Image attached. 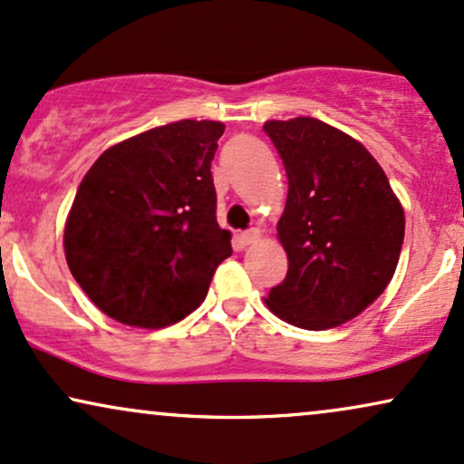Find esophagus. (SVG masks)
I'll return each mask as SVG.
<instances>
[{
  "label": "esophagus",
  "instance_id": "obj_1",
  "mask_svg": "<svg viewBox=\"0 0 464 464\" xmlns=\"http://www.w3.org/2000/svg\"><path fill=\"white\" fill-rule=\"evenodd\" d=\"M241 241H243L245 245H251V243L260 241V230H256V227H251V230L243 232V234H241Z\"/></svg>",
  "mask_w": 464,
  "mask_h": 464
}]
</instances>
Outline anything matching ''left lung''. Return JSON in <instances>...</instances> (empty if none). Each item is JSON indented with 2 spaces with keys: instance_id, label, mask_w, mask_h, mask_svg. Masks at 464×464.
I'll use <instances>...</instances> for the list:
<instances>
[{
  "instance_id": "8db88e82",
  "label": "left lung",
  "mask_w": 464,
  "mask_h": 464,
  "mask_svg": "<svg viewBox=\"0 0 464 464\" xmlns=\"http://www.w3.org/2000/svg\"><path fill=\"white\" fill-rule=\"evenodd\" d=\"M288 199L277 237L285 279L266 305L295 327L324 331L359 316L396 273L404 210L376 159L323 120H268Z\"/></svg>"
}]
</instances>
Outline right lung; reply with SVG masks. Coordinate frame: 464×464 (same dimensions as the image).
<instances>
[{
  "mask_svg": "<svg viewBox=\"0 0 464 464\" xmlns=\"http://www.w3.org/2000/svg\"><path fill=\"white\" fill-rule=\"evenodd\" d=\"M223 124L180 120L107 148L68 213L72 277L107 316L161 329L198 310L232 234L217 223L210 174Z\"/></svg>",
  "mask_w": 464,
  "mask_h": 464,
  "instance_id": "obj_1",
  "label": "right lung"
}]
</instances>
